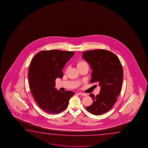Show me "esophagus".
Segmentation results:
<instances>
[{
    "label": "esophagus",
    "instance_id": "34e87169",
    "mask_svg": "<svg viewBox=\"0 0 148 148\" xmlns=\"http://www.w3.org/2000/svg\"><path fill=\"white\" fill-rule=\"evenodd\" d=\"M78 94L81 96H87V94H85V93L79 92V93H78Z\"/></svg>",
    "mask_w": 148,
    "mask_h": 148
}]
</instances>
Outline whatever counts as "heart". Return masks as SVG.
I'll return each mask as SVG.
<instances>
[{
  "label": "heart",
  "instance_id": "b5f03b06",
  "mask_svg": "<svg viewBox=\"0 0 148 148\" xmlns=\"http://www.w3.org/2000/svg\"><path fill=\"white\" fill-rule=\"evenodd\" d=\"M77 66L78 69L83 67L88 68V64L85 60H79L77 63Z\"/></svg>",
  "mask_w": 148,
  "mask_h": 148
}]
</instances>
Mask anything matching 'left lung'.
I'll return each instance as SVG.
<instances>
[{
    "label": "left lung",
    "instance_id": "left-lung-1",
    "mask_svg": "<svg viewBox=\"0 0 148 148\" xmlns=\"http://www.w3.org/2000/svg\"><path fill=\"white\" fill-rule=\"evenodd\" d=\"M83 58L93 69L90 83H97L101 87L97 95L90 94L93 102L86 109L94 115H101L110 110L118 100L123 82V67L118 56L105 49L85 51Z\"/></svg>",
    "mask_w": 148,
    "mask_h": 148
}]
</instances>
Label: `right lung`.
I'll use <instances>...</instances> for the list:
<instances>
[{
	"instance_id": "obj_1",
	"label": "right lung",
	"mask_w": 148,
	"mask_h": 148,
	"mask_svg": "<svg viewBox=\"0 0 148 148\" xmlns=\"http://www.w3.org/2000/svg\"><path fill=\"white\" fill-rule=\"evenodd\" d=\"M74 54L73 51L45 50L38 53L30 63L28 80L31 92L38 105L49 114L65 110L75 93L55 89V80L63 77L62 69Z\"/></svg>"
}]
</instances>
